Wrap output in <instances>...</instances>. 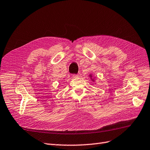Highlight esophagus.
<instances>
[{
  "label": "esophagus",
  "mask_w": 150,
  "mask_h": 150,
  "mask_svg": "<svg viewBox=\"0 0 150 150\" xmlns=\"http://www.w3.org/2000/svg\"><path fill=\"white\" fill-rule=\"evenodd\" d=\"M72 77H73L74 78H79V74H73L72 75Z\"/></svg>",
  "instance_id": "1"
}]
</instances>
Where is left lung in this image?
Returning <instances> with one entry per match:
<instances>
[{"label":"left lung","instance_id":"1","mask_svg":"<svg viewBox=\"0 0 150 150\" xmlns=\"http://www.w3.org/2000/svg\"><path fill=\"white\" fill-rule=\"evenodd\" d=\"M90 78H91V79L93 81H94V79H93V78H92V77H93V76H92V75H91V74H90Z\"/></svg>","mask_w":150,"mask_h":150}]
</instances>
